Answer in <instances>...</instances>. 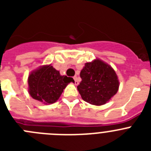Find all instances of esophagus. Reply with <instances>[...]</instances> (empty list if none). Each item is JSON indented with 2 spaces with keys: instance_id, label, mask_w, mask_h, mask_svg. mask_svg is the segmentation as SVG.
Wrapping results in <instances>:
<instances>
[{
  "instance_id": "1",
  "label": "esophagus",
  "mask_w": 151,
  "mask_h": 151,
  "mask_svg": "<svg viewBox=\"0 0 151 151\" xmlns=\"http://www.w3.org/2000/svg\"><path fill=\"white\" fill-rule=\"evenodd\" d=\"M74 80H75V85H78V80H77V76H74Z\"/></svg>"
}]
</instances>
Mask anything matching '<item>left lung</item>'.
I'll return each mask as SVG.
<instances>
[{"mask_svg":"<svg viewBox=\"0 0 151 151\" xmlns=\"http://www.w3.org/2000/svg\"><path fill=\"white\" fill-rule=\"evenodd\" d=\"M80 77L82 82L77 88L82 99L91 104H104L119 89V80L115 71L98 59L85 63Z\"/></svg>","mask_w":151,"mask_h":151,"instance_id":"8db88e82","label":"left lung"}]
</instances>
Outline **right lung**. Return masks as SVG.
<instances>
[{
    "mask_svg": "<svg viewBox=\"0 0 151 151\" xmlns=\"http://www.w3.org/2000/svg\"><path fill=\"white\" fill-rule=\"evenodd\" d=\"M73 78L60 76L50 65L44 66L29 75V92L32 98L45 104H53L60 97L63 89Z\"/></svg>",
    "mask_w": 151,
    "mask_h": 151,
    "instance_id": "add662e5",
    "label": "right lung"
}]
</instances>
